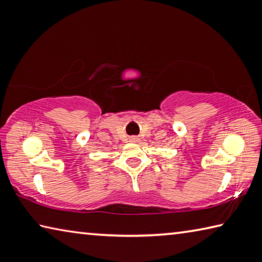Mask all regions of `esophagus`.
I'll return each instance as SVG.
<instances>
[{
    "mask_svg": "<svg viewBox=\"0 0 262 262\" xmlns=\"http://www.w3.org/2000/svg\"><path fill=\"white\" fill-rule=\"evenodd\" d=\"M129 140H130V142H139L140 141V139L137 136H132Z\"/></svg>",
    "mask_w": 262,
    "mask_h": 262,
    "instance_id": "34e87169",
    "label": "esophagus"
}]
</instances>
